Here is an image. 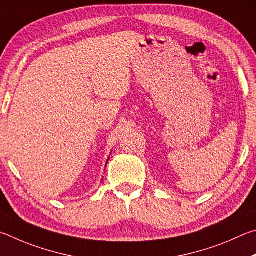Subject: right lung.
Masks as SVG:
<instances>
[{"mask_svg":"<svg viewBox=\"0 0 256 256\" xmlns=\"http://www.w3.org/2000/svg\"><path fill=\"white\" fill-rule=\"evenodd\" d=\"M106 163H108V162H106Z\"/></svg>","mask_w":256,"mask_h":256,"instance_id":"add662e5","label":"right lung"}]
</instances>
